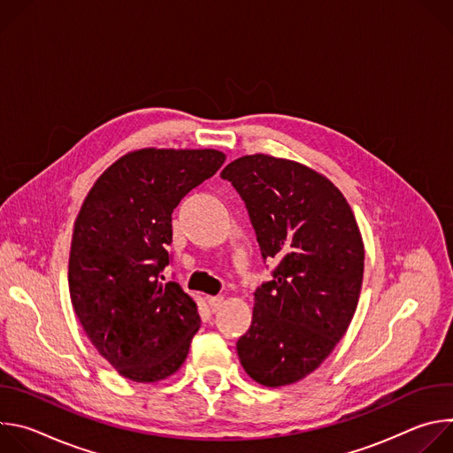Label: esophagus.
<instances>
[{
  "label": "esophagus",
  "mask_w": 453,
  "mask_h": 453,
  "mask_svg": "<svg viewBox=\"0 0 453 453\" xmlns=\"http://www.w3.org/2000/svg\"><path fill=\"white\" fill-rule=\"evenodd\" d=\"M208 303H210L211 311H219L222 308V304H224V297L222 296H213V297L208 299Z\"/></svg>",
  "instance_id": "1"
}]
</instances>
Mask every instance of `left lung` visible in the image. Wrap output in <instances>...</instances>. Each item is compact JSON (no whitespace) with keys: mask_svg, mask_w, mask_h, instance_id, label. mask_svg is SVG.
I'll return each mask as SVG.
<instances>
[{"mask_svg":"<svg viewBox=\"0 0 453 453\" xmlns=\"http://www.w3.org/2000/svg\"><path fill=\"white\" fill-rule=\"evenodd\" d=\"M250 217L273 280L254 294L252 322L236 342L245 372L265 387L313 372L355 315L364 242L341 189L319 172L267 154L243 156L222 173Z\"/></svg>","mask_w":453,"mask_h":453,"instance_id":"left-lung-1","label":"left lung"}]
</instances>
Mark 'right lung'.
Listing matches in <instances>:
<instances>
[{
    "instance_id": "add662e5",
    "label": "right lung",
    "mask_w": 453,
    "mask_h": 453,
    "mask_svg": "<svg viewBox=\"0 0 453 453\" xmlns=\"http://www.w3.org/2000/svg\"><path fill=\"white\" fill-rule=\"evenodd\" d=\"M224 161L213 149L128 152L96 179L79 211L72 304L98 353L128 380L177 372L201 328L197 303L159 273L170 264L173 210Z\"/></svg>"
}]
</instances>
